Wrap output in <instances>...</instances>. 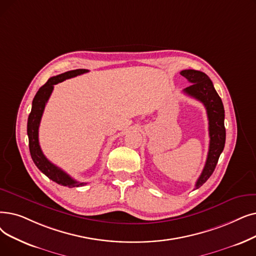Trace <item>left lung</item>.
Segmentation results:
<instances>
[{
  "mask_svg": "<svg viewBox=\"0 0 256 256\" xmlns=\"http://www.w3.org/2000/svg\"><path fill=\"white\" fill-rule=\"evenodd\" d=\"M180 74L192 84L190 86L185 88L183 92L201 102L206 108L208 117L210 138L209 150L204 170L196 183L194 190H198L212 174L220 154L224 150L226 141V130L224 124L225 110L222 99L216 93L212 82L205 73L190 69L181 71Z\"/></svg>",
  "mask_w": 256,
  "mask_h": 256,
  "instance_id": "1",
  "label": "left lung"
}]
</instances>
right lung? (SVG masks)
I'll list each match as a JSON object with an SVG mask.
<instances>
[{"label":"right lung","instance_id":"obj_1","mask_svg":"<svg viewBox=\"0 0 256 256\" xmlns=\"http://www.w3.org/2000/svg\"><path fill=\"white\" fill-rule=\"evenodd\" d=\"M88 70L86 69H77L64 72L62 74L53 76L48 80V82L40 88V90L36 94L32 102V108L28 117V124H27V134L29 138V150L31 158L36 165V168L45 174L49 179L56 182L60 185L68 186V187H80L84 186L86 183L78 182L64 172L62 170L58 168L56 165L51 163L42 154L40 142H38V128L40 124V119L45 110L46 104L48 99L53 91L54 84L62 82L68 78H72L77 75H80L86 73Z\"/></svg>","mask_w":256,"mask_h":256}]
</instances>
